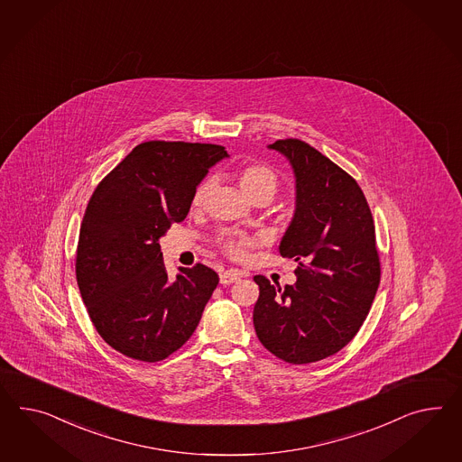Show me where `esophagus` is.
<instances>
[{
  "label": "esophagus",
  "instance_id": "esophagus-1",
  "mask_svg": "<svg viewBox=\"0 0 462 462\" xmlns=\"http://www.w3.org/2000/svg\"><path fill=\"white\" fill-rule=\"evenodd\" d=\"M240 279V274L236 271H225L224 274H220V284L228 286V284H234Z\"/></svg>",
  "mask_w": 462,
  "mask_h": 462
}]
</instances>
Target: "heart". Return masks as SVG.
<instances>
[{
    "mask_svg": "<svg viewBox=\"0 0 462 462\" xmlns=\"http://www.w3.org/2000/svg\"><path fill=\"white\" fill-rule=\"evenodd\" d=\"M238 185L250 201H257V199L271 201L279 189V176L273 168L265 164H247L238 171ZM213 188H215L213 178H207L205 181H201L195 189L193 205L203 207L207 199H210ZM259 242H261L259 237H249L242 234H225L220 237V244L225 252L238 261L247 257L249 250Z\"/></svg>",
    "mask_w": 462,
    "mask_h": 462,
    "instance_id": "1",
    "label": "heart"
}]
</instances>
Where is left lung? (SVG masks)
<instances>
[{
	"instance_id": "8db88e82",
	"label": "left lung",
	"mask_w": 462,
	"mask_h": 462,
	"mask_svg": "<svg viewBox=\"0 0 462 462\" xmlns=\"http://www.w3.org/2000/svg\"><path fill=\"white\" fill-rule=\"evenodd\" d=\"M296 176V210L279 254L294 259L296 284L255 275L254 328L265 348L292 365L319 362L358 333L380 284L374 217L362 188L300 139H279Z\"/></svg>"
}]
</instances>
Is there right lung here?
<instances>
[{
	"instance_id": "1",
	"label": "right lung",
	"mask_w": 462,
	"mask_h": 462,
	"mask_svg": "<svg viewBox=\"0 0 462 462\" xmlns=\"http://www.w3.org/2000/svg\"><path fill=\"white\" fill-rule=\"evenodd\" d=\"M226 156L218 144L141 143L88 199L77 284L102 339L133 360L162 362L181 348L218 284L203 263L170 279L158 240L187 218L199 181Z\"/></svg>"
}]
</instances>
